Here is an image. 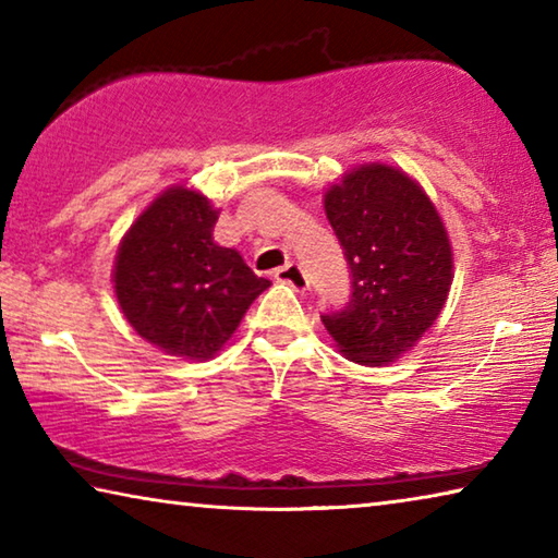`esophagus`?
<instances>
[{
  "mask_svg": "<svg viewBox=\"0 0 558 558\" xmlns=\"http://www.w3.org/2000/svg\"><path fill=\"white\" fill-rule=\"evenodd\" d=\"M272 276H276V280L280 282H288V286H292L295 290H307V278L298 263H288V266L278 268Z\"/></svg>",
  "mask_w": 558,
  "mask_h": 558,
  "instance_id": "1",
  "label": "esophagus"
}]
</instances>
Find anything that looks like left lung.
I'll use <instances>...</instances> for the list:
<instances>
[{
    "instance_id": "obj_1",
    "label": "left lung",
    "mask_w": 558,
    "mask_h": 558,
    "mask_svg": "<svg viewBox=\"0 0 558 558\" xmlns=\"http://www.w3.org/2000/svg\"><path fill=\"white\" fill-rule=\"evenodd\" d=\"M325 211L352 272V295L323 315L347 359L381 366L436 323L452 282L446 226L426 192L389 165H362L329 186Z\"/></svg>"
}]
</instances>
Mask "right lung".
<instances>
[{
    "mask_svg": "<svg viewBox=\"0 0 558 558\" xmlns=\"http://www.w3.org/2000/svg\"><path fill=\"white\" fill-rule=\"evenodd\" d=\"M216 219L204 194L172 186L137 216L118 248L112 280L122 315L172 356L211 359L270 288L239 251L214 243Z\"/></svg>",
    "mask_w": 558,
    "mask_h": 558,
    "instance_id": "1",
    "label": "right lung"
}]
</instances>
